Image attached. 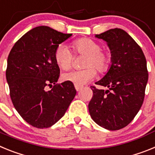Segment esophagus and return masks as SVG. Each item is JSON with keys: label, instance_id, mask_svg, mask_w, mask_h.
<instances>
[{"label": "esophagus", "instance_id": "1", "mask_svg": "<svg viewBox=\"0 0 155 155\" xmlns=\"http://www.w3.org/2000/svg\"><path fill=\"white\" fill-rule=\"evenodd\" d=\"M74 87H75V89L77 90V91H79L81 89L82 87H83L82 86H79V85H74Z\"/></svg>", "mask_w": 155, "mask_h": 155}]
</instances>
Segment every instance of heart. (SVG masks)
<instances>
[{
    "label": "heart",
    "instance_id": "1",
    "mask_svg": "<svg viewBox=\"0 0 155 155\" xmlns=\"http://www.w3.org/2000/svg\"><path fill=\"white\" fill-rule=\"evenodd\" d=\"M72 48L76 54L85 56L83 70L72 71L64 73L62 79L65 81L81 86L92 80L96 76V71L100 74L106 73L111 64V55L106 50H101V45L89 38H81L72 42ZM54 59L60 68L68 70L74 60L72 52L66 45H59L54 52Z\"/></svg>",
    "mask_w": 155,
    "mask_h": 155
}]
</instances>
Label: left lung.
Masks as SVG:
<instances>
[{"instance_id":"8db88e82","label":"left lung","mask_w":155,"mask_h":155,"mask_svg":"<svg viewBox=\"0 0 155 155\" xmlns=\"http://www.w3.org/2000/svg\"><path fill=\"white\" fill-rule=\"evenodd\" d=\"M95 37L107 42L112 64L95 83L107 90L91 86L88 110L100 127L117 130L134 120L143 104L148 80L147 61L141 48L124 30L112 28Z\"/></svg>"}]
</instances>
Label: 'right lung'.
I'll return each mask as SVG.
<instances>
[{"mask_svg":"<svg viewBox=\"0 0 155 155\" xmlns=\"http://www.w3.org/2000/svg\"><path fill=\"white\" fill-rule=\"evenodd\" d=\"M71 35L48 26L35 27L15 42L8 55L6 78L12 103L32 127L55 124L76 94L73 83L57 84L60 68L54 59L57 46Z\"/></svg>","mask_w":155,"mask_h":155,"instance_id":"add662e5","label":"right lung"}]
</instances>
